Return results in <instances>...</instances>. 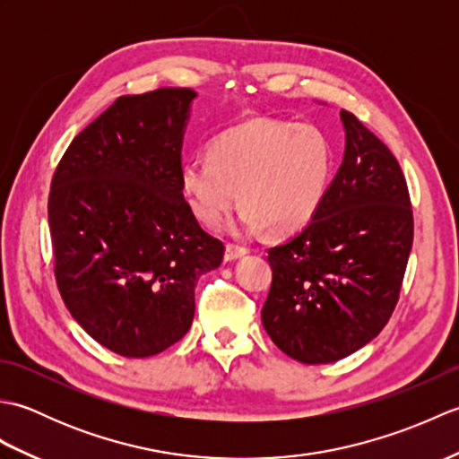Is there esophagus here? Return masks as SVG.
Returning a JSON list of instances; mask_svg holds the SVG:
<instances>
[{
  "label": "esophagus",
  "instance_id": "obj_1",
  "mask_svg": "<svg viewBox=\"0 0 459 459\" xmlns=\"http://www.w3.org/2000/svg\"><path fill=\"white\" fill-rule=\"evenodd\" d=\"M247 252H248V248H247V247L232 245V242H229V245H227V250H224V260H227V262H232V260H237V258H240V256H245Z\"/></svg>",
  "mask_w": 459,
  "mask_h": 459
}]
</instances>
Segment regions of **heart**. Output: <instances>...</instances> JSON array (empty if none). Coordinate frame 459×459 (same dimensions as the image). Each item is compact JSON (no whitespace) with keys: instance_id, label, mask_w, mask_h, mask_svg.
<instances>
[{"instance_id":"heart-1","label":"heart","mask_w":459,"mask_h":459,"mask_svg":"<svg viewBox=\"0 0 459 459\" xmlns=\"http://www.w3.org/2000/svg\"><path fill=\"white\" fill-rule=\"evenodd\" d=\"M335 155L324 130L311 124L248 120L214 135L209 160L181 168V189L207 227H217L240 193L242 224L290 235L314 219L324 201Z\"/></svg>"}]
</instances>
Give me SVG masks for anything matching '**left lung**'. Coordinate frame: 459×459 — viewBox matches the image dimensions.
<instances>
[{
	"label": "left lung",
	"mask_w": 459,
	"mask_h": 459,
	"mask_svg": "<svg viewBox=\"0 0 459 459\" xmlns=\"http://www.w3.org/2000/svg\"><path fill=\"white\" fill-rule=\"evenodd\" d=\"M343 163L314 219L268 248L262 325L306 365L335 363L375 339L401 296L414 238L404 173L391 150L341 110Z\"/></svg>",
	"instance_id": "left-lung-1"
}]
</instances>
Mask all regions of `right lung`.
<instances>
[{"instance_id": "1", "label": "right lung", "mask_w": 459, "mask_h": 459, "mask_svg": "<svg viewBox=\"0 0 459 459\" xmlns=\"http://www.w3.org/2000/svg\"><path fill=\"white\" fill-rule=\"evenodd\" d=\"M193 99L175 86L120 96L71 142L51 181L56 288L86 333L122 357L178 343L193 324L199 276L224 256L183 199Z\"/></svg>"}]
</instances>
